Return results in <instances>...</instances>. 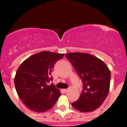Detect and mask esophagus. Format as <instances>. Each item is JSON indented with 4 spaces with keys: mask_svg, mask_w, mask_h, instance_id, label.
Listing matches in <instances>:
<instances>
[{
    "mask_svg": "<svg viewBox=\"0 0 127 127\" xmlns=\"http://www.w3.org/2000/svg\"><path fill=\"white\" fill-rule=\"evenodd\" d=\"M68 90H69V89H63V91L64 93H66V92L68 91Z\"/></svg>",
    "mask_w": 127,
    "mask_h": 127,
    "instance_id": "34e87169",
    "label": "esophagus"
}]
</instances>
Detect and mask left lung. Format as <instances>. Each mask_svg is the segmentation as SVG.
<instances>
[{"label": "left lung", "instance_id": "obj_1", "mask_svg": "<svg viewBox=\"0 0 127 127\" xmlns=\"http://www.w3.org/2000/svg\"><path fill=\"white\" fill-rule=\"evenodd\" d=\"M66 57L80 76L83 90L80 98L71 103L81 112H90L102 105L110 90L111 73L106 64L88 53H69Z\"/></svg>", "mask_w": 127, "mask_h": 127}]
</instances>
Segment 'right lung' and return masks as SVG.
<instances>
[{"label": "right lung", "instance_id": "add662e5", "mask_svg": "<svg viewBox=\"0 0 127 127\" xmlns=\"http://www.w3.org/2000/svg\"><path fill=\"white\" fill-rule=\"evenodd\" d=\"M64 55L39 52L27 58L18 67L14 78L15 90L21 101L31 111L41 113L50 110L61 96L53 84L47 83L53 80L51 73L54 64Z\"/></svg>", "mask_w": 127, "mask_h": 127}]
</instances>
